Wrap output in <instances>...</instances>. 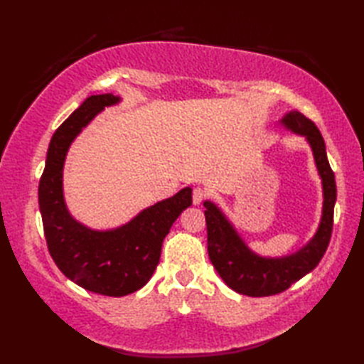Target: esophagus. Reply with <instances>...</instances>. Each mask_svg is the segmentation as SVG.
Masks as SVG:
<instances>
[{"mask_svg":"<svg viewBox=\"0 0 364 364\" xmlns=\"http://www.w3.org/2000/svg\"><path fill=\"white\" fill-rule=\"evenodd\" d=\"M208 197V191L205 188H196L192 192V200H194V205H200L203 200Z\"/></svg>","mask_w":364,"mask_h":364,"instance_id":"obj_1","label":"esophagus"}]
</instances>
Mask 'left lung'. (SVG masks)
Segmentation results:
<instances>
[{
	"label": "left lung",
	"mask_w": 364,
	"mask_h": 364,
	"mask_svg": "<svg viewBox=\"0 0 364 364\" xmlns=\"http://www.w3.org/2000/svg\"><path fill=\"white\" fill-rule=\"evenodd\" d=\"M292 133L305 136L310 142L316 166L322 178L323 208L319 228L314 237L304 249L289 257L264 258L252 252L236 233L233 225L218 206L205 202V218L208 230V253L213 266L231 289L250 297H266L280 294L299 282L301 277L319 264L326 253L331 230H333V210L336 202L335 173L331 170L326 142L314 122L299 111H291L282 119Z\"/></svg>",
	"instance_id": "8db88e82"
}]
</instances>
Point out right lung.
Listing matches in <instances>:
<instances>
[{
  "label": "right lung",
  "instance_id": "add662e5",
  "mask_svg": "<svg viewBox=\"0 0 364 364\" xmlns=\"http://www.w3.org/2000/svg\"><path fill=\"white\" fill-rule=\"evenodd\" d=\"M120 102L112 94L92 95L53 134L38 183V206L51 258L67 278L81 288L122 297L141 289L156 269L162 241L178 215L192 205V189L146 208L115 230L97 231L75 220L63 192V168L68 146L84 127Z\"/></svg>",
  "mask_w": 364,
  "mask_h": 364
}]
</instances>
